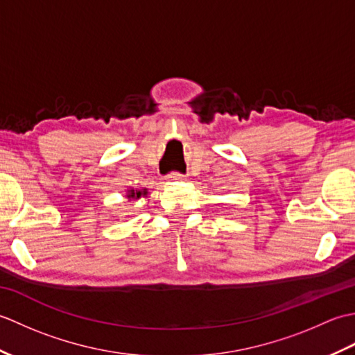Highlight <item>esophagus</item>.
I'll list each match as a JSON object with an SVG mask.
<instances>
[{
  "instance_id": "obj_1",
  "label": "esophagus",
  "mask_w": 355,
  "mask_h": 355,
  "mask_svg": "<svg viewBox=\"0 0 355 355\" xmlns=\"http://www.w3.org/2000/svg\"><path fill=\"white\" fill-rule=\"evenodd\" d=\"M168 178L172 180V182H184L186 175H183V173H178V172H172V173H169Z\"/></svg>"
}]
</instances>
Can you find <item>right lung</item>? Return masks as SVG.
Segmentation results:
<instances>
[{
  "label": "right lung",
  "mask_w": 355,
  "mask_h": 355,
  "mask_svg": "<svg viewBox=\"0 0 355 355\" xmlns=\"http://www.w3.org/2000/svg\"><path fill=\"white\" fill-rule=\"evenodd\" d=\"M149 195L146 187H143V189H132V187H130V189H126V198L128 201H137L140 198H146Z\"/></svg>",
  "instance_id": "1"
}]
</instances>
